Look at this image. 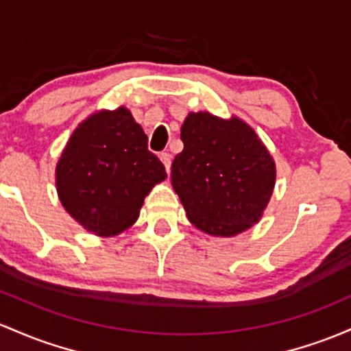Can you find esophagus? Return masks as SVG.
Masks as SVG:
<instances>
[{"instance_id": "obj_1", "label": "esophagus", "mask_w": 351, "mask_h": 351, "mask_svg": "<svg viewBox=\"0 0 351 351\" xmlns=\"http://www.w3.org/2000/svg\"><path fill=\"white\" fill-rule=\"evenodd\" d=\"M160 160L163 161L165 168H167V173H169V168H171V155L169 153H160Z\"/></svg>"}]
</instances>
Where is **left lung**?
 <instances>
[{
	"label": "left lung",
	"instance_id": "obj_1",
	"mask_svg": "<svg viewBox=\"0 0 351 351\" xmlns=\"http://www.w3.org/2000/svg\"><path fill=\"white\" fill-rule=\"evenodd\" d=\"M183 152L171 165L173 190L191 225L232 238L256 225L276 182V165L255 130L238 117L188 113Z\"/></svg>",
	"mask_w": 351,
	"mask_h": 351
}]
</instances>
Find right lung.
<instances>
[{
	"mask_svg": "<svg viewBox=\"0 0 351 351\" xmlns=\"http://www.w3.org/2000/svg\"><path fill=\"white\" fill-rule=\"evenodd\" d=\"M61 205L88 232L114 237L140 217L146 195L167 180L148 136L125 106L98 110L69 136L56 163Z\"/></svg>",
	"mask_w": 351,
	"mask_h": 351,
	"instance_id": "add662e5",
	"label": "right lung"
}]
</instances>
